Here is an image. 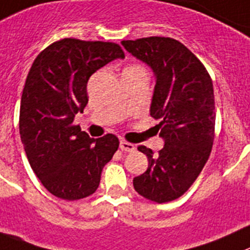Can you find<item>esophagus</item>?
<instances>
[{
    "label": "esophagus",
    "instance_id": "esophagus-1",
    "mask_svg": "<svg viewBox=\"0 0 250 250\" xmlns=\"http://www.w3.org/2000/svg\"><path fill=\"white\" fill-rule=\"evenodd\" d=\"M120 148L123 149V151H126V152L135 151L134 145L130 144V142H126V141H120Z\"/></svg>",
    "mask_w": 250,
    "mask_h": 250
}]
</instances>
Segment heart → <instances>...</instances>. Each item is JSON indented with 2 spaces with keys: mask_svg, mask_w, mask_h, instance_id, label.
Wrapping results in <instances>:
<instances>
[{
  "mask_svg": "<svg viewBox=\"0 0 250 250\" xmlns=\"http://www.w3.org/2000/svg\"><path fill=\"white\" fill-rule=\"evenodd\" d=\"M127 68H142V67H141V66H139V65H131V66H129Z\"/></svg>",
  "mask_w": 250,
  "mask_h": 250,
  "instance_id": "1",
  "label": "heart"
}]
</instances>
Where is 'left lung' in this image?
Returning a JSON list of instances; mask_svg holds the SVG:
<instances>
[{
  "label": "left lung",
  "instance_id": "left-lung-1",
  "mask_svg": "<svg viewBox=\"0 0 250 250\" xmlns=\"http://www.w3.org/2000/svg\"><path fill=\"white\" fill-rule=\"evenodd\" d=\"M123 46L156 76L149 114L165 147L154 157L139 146L148 159L144 174L134 178L141 196L162 204L182 196L208 162L215 137L213 85L205 66L185 45L172 38L149 37L123 40Z\"/></svg>",
  "mask_w": 250,
  "mask_h": 250
}]
</instances>
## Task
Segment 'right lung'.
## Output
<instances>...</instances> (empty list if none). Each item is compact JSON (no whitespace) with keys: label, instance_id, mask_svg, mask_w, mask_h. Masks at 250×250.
I'll return each mask as SVG.
<instances>
[{"label":"right lung","instance_id":"right-lung-1","mask_svg":"<svg viewBox=\"0 0 250 250\" xmlns=\"http://www.w3.org/2000/svg\"><path fill=\"white\" fill-rule=\"evenodd\" d=\"M124 58L115 42L66 38L42 50L30 67L21 101V140L33 172L58 198L93 194L118 149L115 135L91 139L73 120L88 103L89 77Z\"/></svg>","mask_w":250,"mask_h":250}]
</instances>
